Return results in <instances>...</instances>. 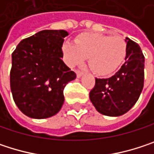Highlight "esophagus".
<instances>
[{"instance_id": "obj_1", "label": "esophagus", "mask_w": 154, "mask_h": 154, "mask_svg": "<svg viewBox=\"0 0 154 154\" xmlns=\"http://www.w3.org/2000/svg\"><path fill=\"white\" fill-rule=\"evenodd\" d=\"M76 73H77V77H82L83 76V71H81V70H77L76 71Z\"/></svg>"}]
</instances>
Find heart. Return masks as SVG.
<instances>
[{
  "mask_svg": "<svg viewBox=\"0 0 154 154\" xmlns=\"http://www.w3.org/2000/svg\"><path fill=\"white\" fill-rule=\"evenodd\" d=\"M75 43H66L62 47L66 62L70 66H76L88 57L90 68L100 76L113 73L127 54V44L119 35L84 33L76 39Z\"/></svg>",
  "mask_w": 154,
  "mask_h": 154,
  "instance_id": "obj_1",
  "label": "heart"
}]
</instances>
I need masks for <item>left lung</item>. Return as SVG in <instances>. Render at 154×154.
<instances>
[{
    "label": "left lung",
    "mask_w": 154,
    "mask_h": 154,
    "mask_svg": "<svg viewBox=\"0 0 154 154\" xmlns=\"http://www.w3.org/2000/svg\"><path fill=\"white\" fill-rule=\"evenodd\" d=\"M127 42L125 63L109 78H95L89 97L95 109L106 116L125 114L137 102L143 87L144 56L138 45Z\"/></svg>",
    "instance_id": "left-lung-1"
}]
</instances>
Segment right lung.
Masks as SVG:
<instances>
[{
  "instance_id": "obj_1",
  "label": "right lung",
  "mask_w": 154,
  "mask_h": 154,
  "mask_svg": "<svg viewBox=\"0 0 154 154\" xmlns=\"http://www.w3.org/2000/svg\"><path fill=\"white\" fill-rule=\"evenodd\" d=\"M65 30H43L23 39L12 52L11 89L17 108L27 117L46 119L64 103L65 85L77 75L63 62Z\"/></svg>"
}]
</instances>
